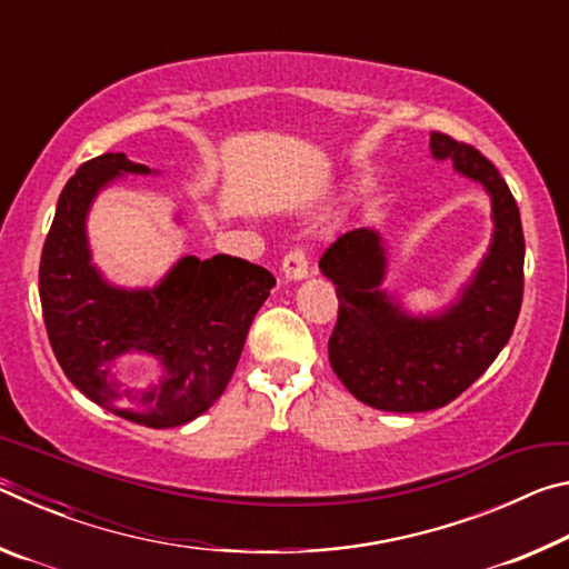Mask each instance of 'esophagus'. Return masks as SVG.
<instances>
[{
	"instance_id": "1",
	"label": "esophagus",
	"mask_w": 569,
	"mask_h": 569,
	"mask_svg": "<svg viewBox=\"0 0 569 569\" xmlns=\"http://www.w3.org/2000/svg\"><path fill=\"white\" fill-rule=\"evenodd\" d=\"M283 281H303L308 278V258L303 250H291L281 263Z\"/></svg>"
}]
</instances>
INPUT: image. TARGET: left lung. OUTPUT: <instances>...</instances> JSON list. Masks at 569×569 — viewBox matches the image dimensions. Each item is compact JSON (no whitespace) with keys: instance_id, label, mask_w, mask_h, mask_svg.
<instances>
[{"instance_id":"left-lung-1","label":"left lung","mask_w":569,"mask_h":569,"mask_svg":"<svg viewBox=\"0 0 569 569\" xmlns=\"http://www.w3.org/2000/svg\"><path fill=\"white\" fill-rule=\"evenodd\" d=\"M429 150L479 182L492 206V240L457 296L431 313H411L383 291L389 256L377 228L341 236L319 263L339 296L331 369L356 399L381 411L417 413L455 401L505 349L522 308L525 236L507 182L449 134L431 132Z\"/></svg>"}]
</instances>
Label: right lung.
I'll return each mask as SVG.
<instances>
[{"mask_svg": "<svg viewBox=\"0 0 569 569\" xmlns=\"http://www.w3.org/2000/svg\"><path fill=\"white\" fill-rule=\"evenodd\" d=\"M158 172L124 152L80 166L44 240L40 301L57 361L84 397L114 417L170 429L200 417L226 391L276 278L220 253L206 261L182 256L156 286L110 283L92 261L90 208L114 180ZM122 355L156 360L157 379L142 388L124 382L117 369Z\"/></svg>", "mask_w": 569, "mask_h": 569, "instance_id": "add662e5", "label": "right lung"}]
</instances>
